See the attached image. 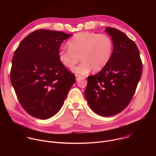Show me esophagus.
<instances>
[{"instance_id":"obj_1","label":"esophagus","mask_w":156,"mask_h":156,"mask_svg":"<svg viewBox=\"0 0 156 156\" xmlns=\"http://www.w3.org/2000/svg\"><path fill=\"white\" fill-rule=\"evenodd\" d=\"M81 78H84L83 76H80V75H76V80L78 81L80 79H81Z\"/></svg>"}]
</instances>
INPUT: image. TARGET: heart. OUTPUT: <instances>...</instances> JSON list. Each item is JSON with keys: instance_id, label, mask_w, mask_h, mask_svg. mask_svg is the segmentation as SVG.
Instances as JSON below:
<instances>
[{"instance_id": "b5f03b06", "label": "heart", "mask_w": 156, "mask_h": 156, "mask_svg": "<svg viewBox=\"0 0 156 156\" xmlns=\"http://www.w3.org/2000/svg\"><path fill=\"white\" fill-rule=\"evenodd\" d=\"M69 49L58 52L60 62L67 69H72L80 60L81 63L72 71L84 75L92 70H102L108 63L113 52V42L108 35L91 32L76 33L67 42Z\"/></svg>"}]
</instances>
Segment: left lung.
<instances>
[{
	"label": "left lung",
	"mask_w": 156,
	"mask_h": 156,
	"mask_svg": "<svg viewBox=\"0 0 156 156\" xmlns=\"http://www.w3.org/2000/svg\"><path fill=\"white\" fill-rule=\"evenodd\" d=\"M113 42L108 63L98 73L87 77L85 96L94 112L102 117L116 115L131 101L142 74V62L135 42L125 33L106 28Z\"/></svg>",
	"instance_id": "obj_1"
}]
</instances>
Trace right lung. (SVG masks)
<instances>
[{"instance_id": "1", "label": "right lung", "mask_w": 156, "mask_h": 156, "mask_svg": "<svg viewBox=\"0 0 156 156\" xmlns=\"http://www.w3.org/2000/svg\"><path fill=\"white\" fill-rule=\"evenodd\" d=\"M72 35L38 30L25 37L14 52L11 83L20 104L34 117L55 115L76 81L58 59L62 42Z\"/></svg>"}]
</instances>
